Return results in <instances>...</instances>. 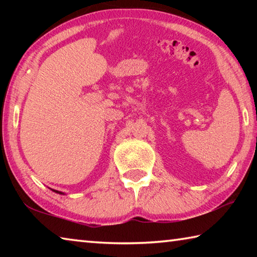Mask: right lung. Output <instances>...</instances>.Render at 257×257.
Listing matches in <instances>:
<instances>
[{
    "label": "right lung",
    "instance_id": "right-lung-1",
    "mask_svg": "<svg viewBox=\"0 0 257 257\" xmlns=\"http://www.w3.org/2000/svg\"><path fill=\"white\" fill-rule=\"evenodd\" d=\"M51 190H53L54 193H56V194H60V195H66L64 193H62V191H59V190H55V189H52V188H50Z\"/></svg>",
    "mask_w": 257,
    "mask_h": 257
}]
</instances>
